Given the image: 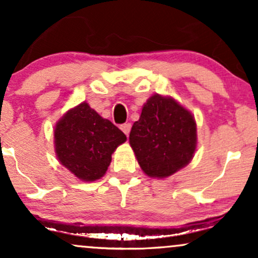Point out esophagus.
<instances>
[{"mask_svg":"<svg viewBox=\"0 0 258 258\" xmlns=\"http://www.w3.org/2000/svg\"><path fill=\"white\" fill-rule=\"evenodd\" d=\"M120 128H121V131L125 133L126 136H128L130 131H131V123H123V125L120 126Z\"/></svg>","mask_w":258,"mask_h":258,"instance_id":"1","label":"esophagus"}]
</instances>
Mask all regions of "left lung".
Returning <instances> with one entry per match:
<instances>
[{
  "mask_svg": "<svg viewBox=\"0 0 258 258\" xmlns=\"http://www.w3.org/2000/svg\"><path fill=\"white\" fill-rule=\"evenodd\" d=\"M138 164L149 177L165 178L190 162L197 149V123L171 97L154 94L130 133Z\"/></svg>",
  "mask_w": 258,
  "mask_h": 258,
  "instance_id": "left-lung-1",
  "label": "left lung"
}]
</instances>
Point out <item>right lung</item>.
I'll use <instances>...</instances> for the list:
<instances>
[{
    "mask_svg": "<svg viewBox=\"0 0 258 258\" xmlns=\"http://www.w3.org/2000/svg\"><path fill=\"white\" fill-rule=\"evenodd\" d=\"M126 139L125 133L86 102L70 109L54 127L59 162L86 182L104 176L111 154Z\"/></svg>",
    "mask_w": 258,
    "mask_h": 258,
    "instance_id": "obj_1",
    "label": "right lung"
}]
</instances>
